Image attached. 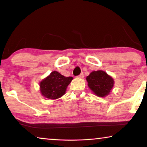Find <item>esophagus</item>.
<instances>
[{
  "mask_svg": "<svg viewBox=\"0 0 147 147\" xmlns=\"http://www.w3.org/2000/svg\"><path fill=\"white\" fill-rule=\"evenodd\" d=\"M78 77L79 78H84V74H83V73H82L81 74H80V76H78Z\"/></svg>",
  "mask_w": 147,
  "mask_h": 147,
  "instance_id": "34e87169",
  "label": "esophagus"
}]
</instances>
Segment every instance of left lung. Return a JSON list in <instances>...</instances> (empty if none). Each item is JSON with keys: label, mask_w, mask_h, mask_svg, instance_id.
I'll return each mask as SVG.
<instances>
[{"label": "left lung", "mask_w": 147, "mask_h": 147, "mask_svg": "<svg viewBox=\"0 0 147 147\" xmlns=\"http://www.w3.org/2000/svg\"><path fill=\"white\" fill-rule=\"evenodd\" d=\"M86 80L90 89L99 97L109 95L114 84L113 78L102 70L91 72L87 76Z\"/></svg>", "instance_id": "8db88e82"}]
</instances>
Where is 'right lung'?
<instances>
[{
    "mask_svg": "<svg viewBox=\"0 0 147 147\" xmlns=\"http://www.w3.org/2000/svg\"><path fill=\"white\" fill-rule=\"evenodd\" d=\"M72 77H65L57 71H52L39 83L41 94L48 99L55 100L65 94Z\"/></svg>",
    "mask_w": 147,
    "mask_h": 147,
    "instance_id": "1",
    "label": "right lung"
}]
</instances>
